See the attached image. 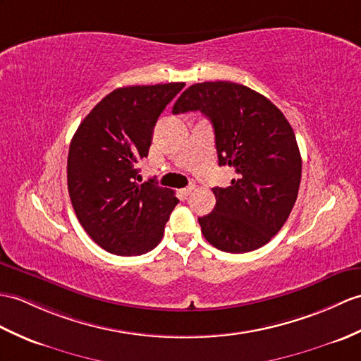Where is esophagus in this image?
Masks as SVG:
<instances>
[{
  "instance_id": "obj_1",
  "label": "esophagus",
  "mask_w": 361,
  "mask_h": 361,
  "mask_svg": "<svg viewBox=\"0 0 361 361\" xmlns=\"http://www.w3.org/2000/svg\"><path fill=\"white\" fill-rule=\"evenodd\" d=\"M194 190H195V186H188V188L181 189V194H183L184 197H188V195H190Z\"/></svg>"
}]
</instances>
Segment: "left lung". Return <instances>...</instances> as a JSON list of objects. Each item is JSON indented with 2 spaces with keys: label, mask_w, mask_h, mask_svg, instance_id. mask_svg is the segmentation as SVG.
<instances>
[{
  "label": "left lung",
  "mask_w": 361,
  "mask_h": 361,
  "mask_svg": "<svg viewBox=\"0 0 361 361\" xmlns=\"http://www.w3.org/2000/svg\"><path fill=\"white\" fill-rule=\"evenodd\" d=\"M200 111L211 120L219 164L235 169L228 188H214L216 204L200 216L216 249L245 254L269 243L286 223L301 181V157L286 116L258 92L231 81L197 82L172 114Z\"/></svg>",
  "instance_id": "left-lung-1"
}]
</instances>
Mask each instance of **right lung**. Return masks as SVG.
<instances>
[{
	"mask_svg": "<svg viewBox=\"0 0 361 361\" xmlns=\"http://www.w3.org/2000/svg\"><path fill=\"white\" fill-rule=\"evenodd\" d=\"M184 82L115 89L78 126L67 157V189L82 229L115 255H141L161 241L178 198L140 183L158 116Z\"/></svg>",
	"mask_w": 361,
	"mask_h": 361,
	"instance_id": "add662e5",
	"label": "right lung"
}]
</instances>
